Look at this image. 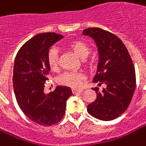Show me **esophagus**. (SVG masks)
I'll return each instance as SVG.
<instances>
[{"instance_id": "1", "label": "esophagus", "mask_w": 146, "mask_h": 146, "mask_svg": "<svg viewBox=\"0 0 146 146\" xmlns=\"http://www.w3.org/2000/svg\"><path fill=\"white\" fill-rule=\"evenodd\" d=\"M72 92H73V93H78V92H81L82 90H79V89H75V88H73L72 89Z\"/></svg>"}]
</instances>
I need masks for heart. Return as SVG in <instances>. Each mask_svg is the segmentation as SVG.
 Segmentation results:
<instances>
[{
	"mask_svg": "<svg viewBox=\"0 0 146 146\" xmlns=\"http://www.w3.org/2000/svg\"><path fill=\"white\" fill-rule=\"evenodd\" d=\"M68 48L81 58H86L90 54L91 48L89 44L82 40H74L68 44ZM48 64L52 69H56L59 64V51L56 47H52L47 53ZM85 79V75L82 73L65 72L59 75L57 78L58 84L73 88H78L82 85Z\"/></svg>",
	"mask_w": 146,
	"mask_h": 146,
	"instance_id": "heart-1",
	"label": "heart"
}]
</instances>
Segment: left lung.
<instances>
[{
    "label": "left lung",
    "mask_w": 146,
    "mask_h": 146,
    "mask_svg": "<svg viewBox=\"0 0 146 146\" xmlns=\"http://www.w3.org/2000/svg\"><path fill=\"white\" fill-rule=\"evenodd\" d=\"M95 40L99 52L98 72L93 82L107 88L100 92L96 88L97 99L88 106L91 116L111 121L124 113L129 107L136 87L132 59L123 42L114 34L101 28L82 31Z\"/></svg>",
    "instance_id": "8db88e82"
}]
</instances>
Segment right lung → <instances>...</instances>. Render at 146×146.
I'll return each instance as SVG.
<instances>
[{
  "mask_svg": "<svg viewBox=\"0 0 146 146\" xmlns=\"http://www.w3.org/2000/svg\"><path fill=\"white\" fill-rule=\"evenodd\" d=\"M63 38L56 33H43L25 43L18 51L13 71V86L20 108L32 121L44 126L58 123L64 116L66 102L73 94L68 87L44 92L50 67L49 47Z\"/></svg>",
  "mask_w": 146,
  "mask_h": 146,
  "instance_id": "obj_1",
  "label": "right lung"
}]
</instances>
